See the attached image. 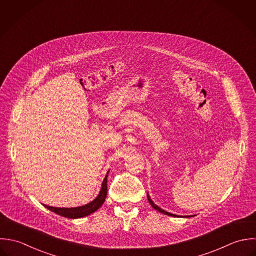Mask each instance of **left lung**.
<instances>
[{
  "instance_id": "obj_1",
  "label": "left lung",
  "mask_w": 256,
  "mask_h": 256,
  "mask_svg": "<svg viewBox=\"0 0 256 256\" xmlns=\"http://www.w3.org/2000/svg\"><path fill=\"white\" fill-rule=\"evenodd\" d=\"M147 198H148V200H149V202H150V204L155 208V210H157L158 212H162V214H167V216H178L176 214H170V212H166V210H162L161 208H159L157 204H155L154 202H153V200H151V198L149 196V194H147ZM190 216H186L184 218H188Z\"/></svg>"
}]
</instances>
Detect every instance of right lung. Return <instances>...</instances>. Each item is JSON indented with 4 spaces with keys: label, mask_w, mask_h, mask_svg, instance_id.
Instances as JSON below:
<instances>
[{
    "label": "right lung",
    "mask_w": 256,
    "mask_h": 256,
    "mask_svg": "<svg viewBox=\"0 0 256 256\" xmlns=\"http://www.w3.org/2000/svg\"><path fill=\"white\" fill-rule=\"evenodd\" d=\"M108 172H109V170L107 172V174L102 182V186L100 188L98 196L95 198V200H93L89 204L82 206H76V208H54V206H46V204H44V206L48 210L56 212V214L68 218H84V216H86L96 212L103 204V202L106 198V196H107Z\"/></svg>",
    "instance_id": "add662e5"
}]
</instances>
